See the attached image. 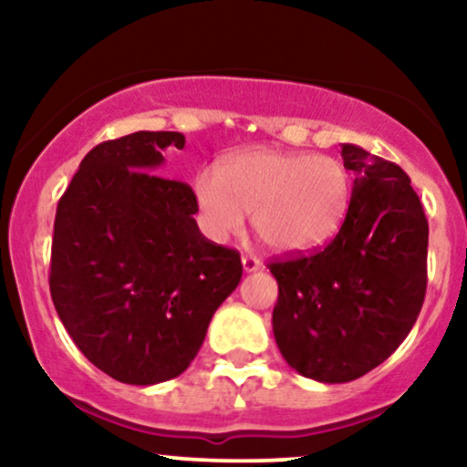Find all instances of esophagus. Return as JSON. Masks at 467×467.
<instances>
[{"label":"esophagus","mask_w":467,"mask_h":467,"mask_svg":"<svg viewBox=\"0 0 467 467\" xmlns=\"http://www.w3.org/2000/svg\"><path fill=\"white\" fill-rule=\"evenodd\" d=\"M241 265H244V272H256V270H261V261L256 259V256H252V254H244L241 256Z\"/></svg>","instance_id":"34e87169"}]
</instances>
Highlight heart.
I'll return each instance as SVG.
<instances>
[{"label": "heart", "mask_w": 467, "mask_h": 467, "mask_svg": "<svg viewBox=\"0 0 467 467\" xmlns=\"http://www.w3.org/2000/svg\"><path fill=\"white\" fill-rule=\"evenodd\" d=\"M349 169L331 155L256 149L219 160L192 180V202L213 241L239 234L245 213L278 254H307L336 237L351 206Z\"/></svg>", "instance_id": "b5f03b06"}]
</instances>
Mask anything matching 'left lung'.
I'll return each mask as SVG.
<instances>
[{
	"mask_svg": "<svg viewBox=\"0 0 467 467\" xmlns=\"http://www.w3.org/2000/svg\"><path fill=\"white\" fill-rule=\"evenodd\" d=\"M353 173L345 223L323 250L270 264L272 329L294 371L325 384L362 378L401 345L426 296L428 222L398 164L342 144Z\"/></svg>",
	"mask_w": 467,
	"mask_h": 467,
	"instance_id": "1",
	"label": "left lung"
}]
</instances>
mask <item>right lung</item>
<instances>
[{
	"instance_id": "1",
	"label": "right lung",
	"mask_w": 467,
	"mask_h": 467,
	"mask_svg": "<svg viewBox=\"0 0 467 467\" xmlns=\"http://www.w3.org/2000/svg\"><path fill=\"white\" fill-rule=\"evenodd\" d=\"M178 131H136L83 158L57 208L50 294L74 345L125 384L178 378L241 281L237 250L195 222L189 184L158 178Z\"/></svg>"
}]
</instances>
